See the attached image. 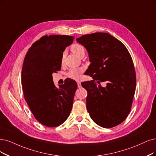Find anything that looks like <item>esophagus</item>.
Masks as SVG:
<instances>
[{
	"label": "esophagus",
	"mask_w": 156,
	"mask_h": 156,
	"mask_svg": "<svg viewBox=\"0 0 156 156\" xmlns=\"http://www.w3.org/2000/svg\"><path fill=\"white\" fill-rule=\"evenodd\" d=\"M77 85H78V88H80L82 87V85H81V82H79V81H78L77 82Z\"/></svg>",
	"instance_id": "1"
}]
</instances>
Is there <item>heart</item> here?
<instances>
[{
  "label": "heart",
  "mask_w": 156,
  "mask_h": 156,
  "mask_svg": "<svg viewBox=\"0 0 156 156\" xmlns=\"http://www.w3.org/2000/svg\"><path fill=\"white\" fill-rule=\"evenodd\" d=\"M71 49L73 51V53H74L75 55L79 57H82L85 55V51L82 45L78 44H74L71 46ZM63 59H64V55L62 56V62H63ZM83 69L82 67L73 68L69 71V72L67 74V76L74 80H80V77H81V75L83 73Z\"/></svg>",
  "instance_id": "1"
}]
</instances>
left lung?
I'll return each instance as SVG.
<instances>
[{
	"instance_id": "8db88e82",
	"label": "left lung",
	"mask_w": 156,
	"mask_h": 156,
	"mask_svg": "<svg viewBox=\"0 0 156 156\" xmlns=\"http://www.w3.org/2000/svg\"><path fill=\"white\" fill-rule=\"evenodd\" d=\"M89 53L91 63L86 72L93 80L82 84L87 91V109L99 126L112 128L128 116L135 93L136 78L133 61L119 40L106 33L77 38ZM107 81L106 88L100 85Z\"/></svg>"
}]
</instances>
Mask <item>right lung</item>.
Wrapping results in <instances>:
<instances>
[{
	"mask_svg": "<svg viewBox=\"0 0 156 156\" xmlns=\"http://www.w3.org/2000/svg\"><path fill=\"white\" fill-rule=\"evenodd\" d=\"M74 38L44 36L33 44L24 58L22 85L25 100L34 117L48 127L62 124L72 110L76 82L67 79L56 87L52 74L60 70L63 52Z\"/></svg>",
	"mask_w": 156,
	"mask_h": 156,
	"instance_id": "obj_1",
	"label": "right lung"
}]
</instances>
